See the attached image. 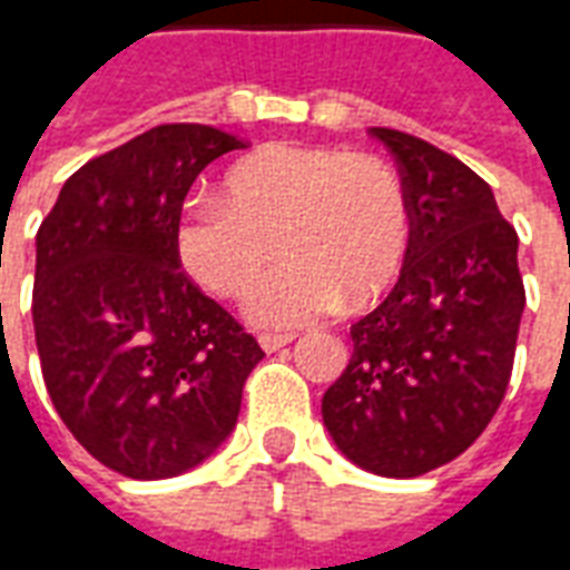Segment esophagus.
I'll return each mask as SVG.
<instances>
[{
  "label": "esophagus",
  "mask_w": 570,
  "mask_h": 570,
  "mask_svg": "<svg viewBox=\"0 0 570 570\" xmlns=\"http://www.w3.org/2000/svg\"><path fill=\"white\" fill-rule=\"evenodd\" d=\"M293 338H296V333H259V345L262 351L272 354V351H281L284 345H289Z\"/></svg>",
  "instance_id": "1"
}]
</instances>
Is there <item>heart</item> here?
<instances>
[{
	"label": "heart",
	"mask_w": 570,
	"mask_h": 570,
	"mask_svg": "<svg viewBox=\"0 0 570 570\" xmlns=\"http://www.w3.org/2000/svg\"><path fill=\"white\" fill-rule=\"evenodd\" d=\"M412 210L403 179L342 146H265L225 174V198L195 195L176 219V256L198 286L247 298L259 326L317 321L345 296L370 302L403 268Z\"/></svg>",
	"instance_id": "b5f03b06"
}]
</instances>
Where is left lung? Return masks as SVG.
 Wrapping results in <instances>:
<instances>
[{
    "instance_id": "8db88e82",
    "label": "left lung",
    "mask_w": 570,
    "mask_h": 570,
    "mask_svg": "<svg viewBox=\"0 0 570 570\" xmlns=\"http://www.w3.org/2000/svg\"><path fill=\"white\" fill-rule=\"evenodd\" d=\"M370 134L400 164L412 235L394 289L351 326L354 354L323 394V424L357 466L412 479L466 452L494 419L525 286L515 228L482 176L412 134Z\"/></svg>"
}]
</instances>
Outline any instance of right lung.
Returning <instances> with one entry per match:
<instances>
[{
	"mask_svg": "<svg viewBox=\"0 0 570 570\" xmlns=\"http://www.w3.org/2000/svg\"><path fill=\"white\" fill-rule=\"evenodd\" d=\"M210 125H158L69 176L36 235L32 326L57 415L130 479L179 476L235 430L259 342L179 268L176 219L219 155Z\"/></svg>",
	"mask_w": 570,
	"mask_h": 570,
	"instance_id": "obj_1",
	"label": "right lung"
}]
</instances>
